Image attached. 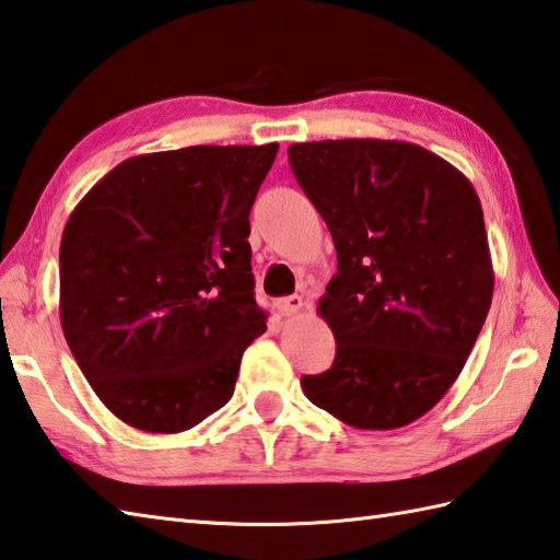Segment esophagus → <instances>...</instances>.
<instances>
[{
  "label": "esophagus",
  "mask_w": 560,
  "mask_h": 560,
  "mask_svg": "<svg viewBox=\"0 0 560 560\" xmlns=\"http://www.w3.org/2000/svg\"><path fill=\"white\" fill-rule=\"evenodd\" d=\"M278 310L282 316H294L304 310V300L300 294H292V296H282L278 302Z\"/></svg>",
  "instance_id": "34e87169"
}]
</instances>
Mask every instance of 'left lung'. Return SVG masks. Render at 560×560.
<instances>
[{"label":"left lung","instance_id":"left-lung-1","mask_svg":"<svg viewBox=\"0 0 560 560\" xmlns=\"http://www.w3.org/2000/svg\"><path fill=\"white\" fill-rule=\"evenodd\" d=\"M288 156L338 254L318 302L336 360L302 389L352 428L413 423L450 392L493 300L481 200L410 142H302Z\"/></svg>","mask_w":560,"mask_h":560}]
</instances>
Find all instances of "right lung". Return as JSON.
<instances>
[{"label":"right lung","instance_id":"1","mask_svg":"<svg viewBox=\"0 0 560 560\" xmlns=\"http://www.w3.org/2000/svg\"><path fill=\"white\" fill-rule=\"evenodd\" d=\"M278 144L125 159L65 224L60 322L86 382L144 432H184L234 394L266 330L248 212Z\"/></svg>","mask_w":560,"mask_h":560}]
</instances>
